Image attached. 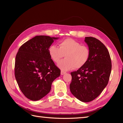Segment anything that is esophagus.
Segmentation results:
<instances>
[{
  "instance_id": "obj_1",
  "label": "esophagus",
  "mask_w": 123,
  "mask_h": 123,
  "mask_svg": "<svg viewBox=\"0 0 123 123\" xmlns=\"http://www.w3.org/2000/svg\"><path fill=\"white\" fill-rule=\"evenodd\" d=\"M66 74V72H64V71H61V75H64V74Z\"/></svg>"
}]
</instances>
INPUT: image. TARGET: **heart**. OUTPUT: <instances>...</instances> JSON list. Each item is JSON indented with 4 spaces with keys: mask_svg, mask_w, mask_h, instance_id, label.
I'll list each match as a JSON object with an SVG mask.
<instances>
[{
    "mask_svg": "<svg viewBox=\"0 0 123 123\" xmlns=\"http://www.w3.org/2000/svg\"><path fill=\"white\" fill-rule=\"evenodd\" d=\"M49 54L55 62H58L65 55L66 59L60 61L57 66L62 71L73 68L79 69L87 63L90 51L87 46L82 45L72 38H67L59 44V48L55 45L49 48Z\"/></svg>",
    "mask_w": 123,
    "mask_h": 123,
    "instance_id": "1",
    "label": "heart"
}]
</instances>
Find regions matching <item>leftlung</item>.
Returning a JSON list of instances; mask_svg holds the SVG:
<instances>
[{"label":"left lung","instance_id":"1","mask_svg":"<svg viewBox=\"0 0 123 123\" xmlns=\"http://www.w3.org/2000/svg\"><path fill=\"white\" fill-rule=\"evenodd\" d=\"M90 49L87 63L77 71L71 72L70 89L78 99L85 103L94 100L107 85L111 70V62L107 49L95 37H86Z\"/></svg>","mask_w":123,"mask_h":123}]
</instances>
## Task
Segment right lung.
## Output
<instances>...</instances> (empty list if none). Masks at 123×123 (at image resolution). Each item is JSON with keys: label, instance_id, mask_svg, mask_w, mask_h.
Masks as SVG:
<instances>
[{"label": "right lung", "instance_id": "right-lung-1", "mask_svg": "<svg viewBox=\"0 0 123 123\" xmlns=\"http://www.w3.org/2000/svg\"><path fill=\"white\" fill-rule=\"evenodd\" d=\"M59 37L38 35L20 47L16 56L15 76L26 97L38 100L51 90L53 81L61 71L49 54V48Z\"/></svg>", "mask_w": 123, "mask_h": 123}]
</instances>
